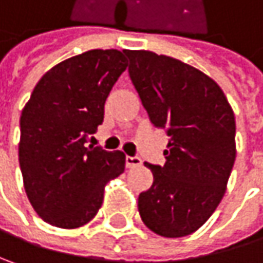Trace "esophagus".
Wrapping results in <instances>:
<instances>
[{"label":"esophagus","mask_w":263,"mask_h":263,"mask_svg":"<svg viewBox=\"0 0 263 263\" xmlns=\"http://www.w3.org/2000/svg\"><path fill=\"white\" fill-rule=\"evenodd\" d=\"M125 162H126V167L128 168H132V167H137L141 164V159L138 156H126L125 158Z\"/></svg>","instance_id":"esophagus-1"}]
</instances>
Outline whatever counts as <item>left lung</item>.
I'll return each mask as SVG.
<instances>
[{
    "mask_svg": "<svg viewBox=\"0 0 263 263\" xmlns=\"http://www.w3.org/2000/svg\"><path fill=\"white\" fill-rule=\"evenodd\" d=\"M129 77L154 126L170 137L165 164L138 197L143 223L156 235L196 232L220 204L235 156V116L220 85L199 69L151 51H125Z\"/></svg>",
    "mask_w": 263,
    "mask_h": 263,
    "instance_id": "left-lung-1",
    "label": "left lung"
}]
</instances>
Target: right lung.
<instances>
[{
	"instance_id": "1",
	"label": "right lung",
	"mask_w": 263,
	"mask_h": 263,
	"mask_svg": "<svg viewBox=\"0 0 263 263\" xmlns=\"http://www.w3.org/2000/svg\"><path fill=\"white\" fill-rule=\"evenodd\" d=\"M128 63L117 49H91L49 69L21 116L19 165L37 215L77 229L99 211L108 180L125 172V154L85 146Z\"/></svg>"
}]
</instances>
